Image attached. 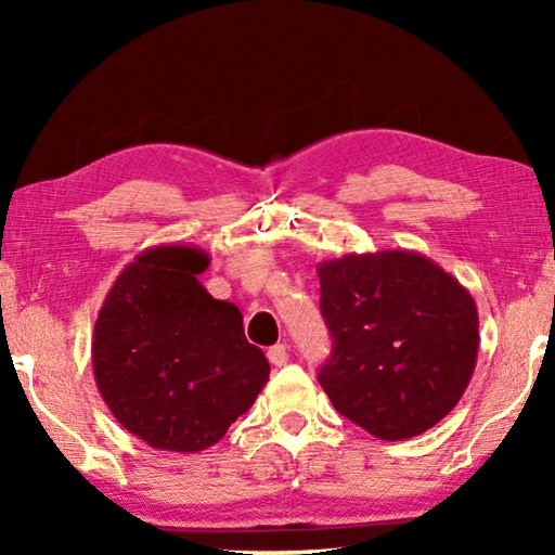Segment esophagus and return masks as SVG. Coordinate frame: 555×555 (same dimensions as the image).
Here are the masks:
<instances>
[{
    "mask_svg": "<svg viewBox=\"0 0 555 555\" xmlns=\"http://www.w3.org/2000/svg\"><path fill=\"white\" fill-rule=\"evenodd\" d=\"M267 357H269V362L274 364V367H284V364L288 362V350H286V345L281 343V345H274V347H269V352H267Z\"/></svg>",
    "mask_w": 555,
    "mask_h": 555,
    "instance_id": "obj_1",
    "label": "esophagus"
}]
</instances>
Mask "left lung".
<instances>
[{"instance_id": "left-lung-1", "label": "left lung", "mask_w": 555, "mask_h": 555, "mask_svg": "<svg viewBox=\"0 0 555 555\" xmlns=\"http://www.w3.org/2000/svg\"><path fill=\"white\" fill-rule=\"evenodd\" d=\"M333 352L318 382L337 413L382 440L426 434L475 372L480 318L469 291L418 251L323 261Z\"/></svg>"}]
</instances>
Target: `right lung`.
<instances>
[{"label":"right lung","instance_id":"add662e5","mask_svg":"<svg viewBox=\"0 0 555 555\" xmlns=\"http://www.w3.org/2000/svg\"><path fill=\"white\" fill-rule=\"evenodd\" d=\"M210 257L185 244L144 249L121 269L92 333L102 399L156 450L201 453L228 434L269 382L240 308L198 281Z\"/></svg>","mask_w":555,"mask_h":555}]
</instances>
